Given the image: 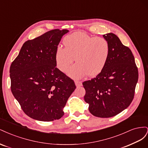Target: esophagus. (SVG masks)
I'll use <instances>...</instances> for the list:
<instances>
[{"mask_svg":"<svg viewBox=\"0 0 148 148\" xmlns=\"http://www.w3.org/2000/svg\"><path fill=\"white\" fill-rule=\"evenodd\" d=\"M75 85L77 86H82V82H79V81H75Z\"/></svg>","mask_w":148,"mask_h":148,"instance_id":"esophagus-1","label":"esophagus"}]
</instances>
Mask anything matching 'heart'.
Returning a JSON list of instances; mask_svg holds the SVG:
<instances>
[{
    "instance_id": "heart-1",
    "label": "heart",
    "mask_w": 148,
    "mask_h": 148,
    "mask_svg": "<svg viewBox=\"0 0 148 148\" xmlns=\"http://www.w3.org/2000/svg\"><path fill=\"white\" fill-rule=\"evenodd\" d=\"M65 48L57 47L55 53L56 66L64 72L73 63L77 64L67 70L66 74L74 79L87 75L95 77L99 74L107 63L110 54L108 41L102 38H92L85 33H75L64 40Z\"/></svg>"
}]
</instances>
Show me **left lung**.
Masks as SVG:
<instances>
[{"label": "left lung", "mask_w": 148, "mask_h": 148, "mask_svg": "<svg viewBox=\"0 0 148 148\" xmlns=\"http://www.w3.org/2000/svg\"><path fill=\"white\" fill-rule=\"evenodd\" d=\"M103 37L110 46V54L101 72L83 83L85 102L93 115L109 118L119 114L131 104L138 79L135 58L114 33Z\"/></svg>", "instance_id": "1"}]
</instances>
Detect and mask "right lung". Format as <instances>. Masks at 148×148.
Listing matches in <instances>:
<instances>
[{"label": "right lung", "mask_w": 148, "mask_h": 148, "mask_svg": "<svg viewBox=\"0 0 148 148\" xmlns=\"http://www.w3.org/2000/svg\"><path fill=\"white\" fill-rule=\"evenodd\" d=\"M69 30L53 29L26 41L10 68L11 91L29 117L43 122L60 119L74 82L56 67L55 53Z\"/></svg>", "instance_id": "obj_1"}]
</instances>
